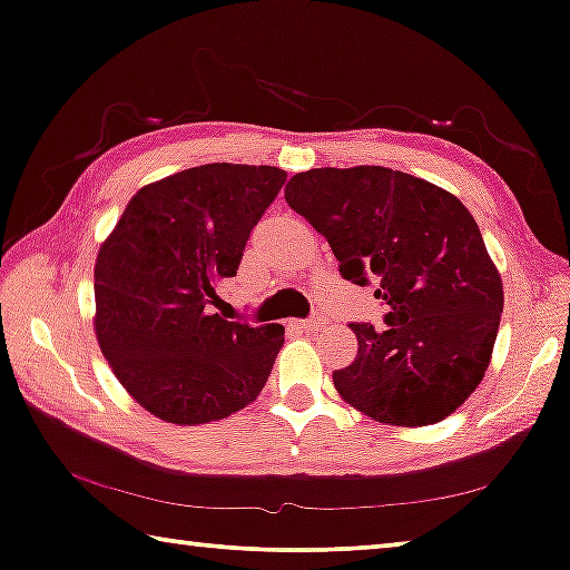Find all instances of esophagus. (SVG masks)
Wrapping results in <instances>:
<instances>
[{"label":"esophagus","mask_w":570,"mask_h":570,"mask_svg":"<svg viewBox=\"0 0 570 570\" xmlns=\"http://www.w3.org/2000/svg\"><path fill=\"white\" fill-rule=\"evenodd\" d=\"M324 324H326V316L324 314H314V316L303 318L301 330H318V326H324Z\"/></svg>","instance_id":"obj_1"}]
</instances>
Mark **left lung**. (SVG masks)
I'll use <instances>...</instances> for the list:
<instances>
[{
    "label": "left lung",
    "mask_w": 570,
    "mask_h": 570,
    "mask_svg": "<svg viewBox=\"0 0 570 570\" xmlns=\"http://www.w3.org/2000/svg\"><path fill=\"white\" fill-rule=\"evenodd\" d=\"M285 202L330 240L340 275L376 285L384 330L350 324L357 357L334 371L345 400L379 423L431 425L485 376L503 285L485 240L454 194L381 166L311 168Z\"/></svg>",
    "instance_id": "1"
}]
</instances>
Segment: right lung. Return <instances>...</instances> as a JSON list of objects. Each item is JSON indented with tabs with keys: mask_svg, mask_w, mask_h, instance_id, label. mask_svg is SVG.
Here are the masks:
<instances>
[{
	"mask_svg": "<svg viewBox=\"0 0 570 570\" xmlns=\"http://www.w3.org/2000/svg\"><path fill=\"white\" fill-rule=\"evenodd\" d=\"M275 166L207 163L129 199L96 259V334L121 386L155 417H228L267 384L283 324L215 314L254 225L283 189Z\"/></svg>",
	"mask_w": 570,
	"mask_h": 570,
	"instance_id": "add662e5",
	"label": "right lung"
}]
</instances>
